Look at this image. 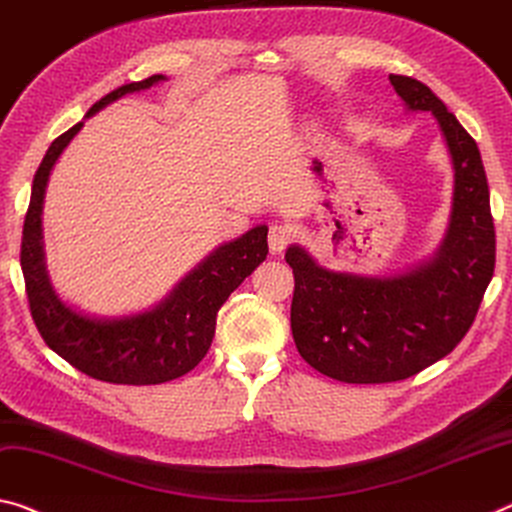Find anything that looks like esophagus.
Returning a JSON list of instances; mask_svg holds the SVG:
<instances>
[{
	"label": "esophagus",
	"mask_w": 512,
	"mask_h": 512,
	"mask_svg": "<svg viewBox=\"0 0 512 512\" xmlns=\"http://www.w3.org/2000/svg\"><path fill=\"white\" fill-rule=\"evenodd\" d=\"M291 241H294V230L289 225L275 223L269 227V248L273 255H280Z\"/></svg>",
	"instance_id": "obj_1"
}]
</instances>
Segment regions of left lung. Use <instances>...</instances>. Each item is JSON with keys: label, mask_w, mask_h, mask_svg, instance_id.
Listing matches in <instances>:
<instances>
[{"label": "left lung", "mask_w": 512, "mask_h": 512, "mask_svg": "<svg viewBox=\"0 0 512 512\" xmlns=\"http://www.w3.org/2000/svg\"><path fill=\"white\" fill-rule=\"evenodd\" d=\"M408 111L433 113L453 166L451 214L435 253L392 275L332 271L303 246L294 269L291 332L310 367L342 383H394L442 360L472 328L494 273V223L478 145L421 81L389 75Z\"/></svg>", "instance_id": "1"}]
</instances>
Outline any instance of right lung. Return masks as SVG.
<instances>
[{"instance_id":"obj_1","label":"right lung","mask_w":512,"mask_h":512,"mask_svg":"<svg viewBox=\"0 0 512 512\" xmlns=\"http://www.w3.org/2000/svg\"><path fill=\"white\" fill-rule=\"evenodd\" d=\"M166 79V75H152L116 88L95 102L81 123L61 134L40 161L24 216L20 266L40 337L72 367L104 383L159 385L189 373L212 346L216 314L227 296L269 255V227H250L241 237L214 248L157 305L134 314H88L56 294L43 243V202L54 164L97 111Z\"/></svg>"}]
</instances>
